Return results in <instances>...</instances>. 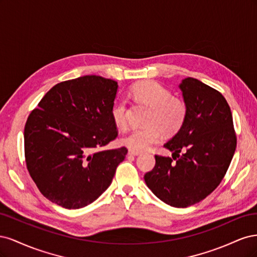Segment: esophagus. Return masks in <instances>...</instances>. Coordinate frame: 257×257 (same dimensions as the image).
<instances>
[{
    "label": "esophagus",
    "mask_w": 257,
    "mask_h": 257,
    "mask_svg": "<svg viewBox=\"0 0 257 257\" xmlns=\"http://www.w3.org/2000/svg\"><path fill=\"white\" fill-rule=\"evenodd\" d=\"M128 154L130 155H134V157H136V155H139V154H141V152H139V151H136V150H128Z\"/></svg>",
    "instance_id": "esophagus-1"
}]
</instances>
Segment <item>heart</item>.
Returning a JSON list of instances; mask_svg holds the SVG:
<instances>
[{
	"mask_svg": "<svg viewBox=\"0 0 257 257\" xmlns=\"http://www.w3.org/2000/svg\"><path fill=\"white\" fill-rule=\"evenodd\" d=\"M131 95L137 104L149 107V111L145 118V127L134 130L121 139L124 146L143 151L160 141L162 131L165 135H173L182 127L188 115V106L183 99L173 96L172 91L160 82H138L132 87ZM110 114L116 127H127L128 107L125 100L116 99L111 106Z\"/></svg>",
	"mask_w": 257,
	"mask_h": 257,
	"instance_id": "obj_1",
	"label": "heart"
}]
</instances>
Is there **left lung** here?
Listing matches in <instances>:
<instances>
[{"label": "left lung", "instance_id": "obj_1", "mask_svg": "<svg viewBox=\"0 0 257 257\" xmlns=\"http://www.w3.org/2000/svg\"><path fill=\"white\" fill-rule=\"evenodd\" d=\"M188 115L164 145L173 158L155 154L145 175L153 194L165 204L186 208L205 199L221 183L237 146L229 105L221 93L188 77L180 83Z\"/></svg>", "mask_w": 257, "mask_h": 257}]
</instances>
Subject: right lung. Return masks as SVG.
<instances>
[{
    "mask_svg": "<svg viewBox=\"0 0 257 257\" xmlns=\"http://www.w3.org/2000/svg\"><path fill=\"white\" fill-rule=\"evenodd\" d=\"M118 82L96 75L62 81L25 125V157L43 195L66 209L97 199L111 184L125 147L100 150L118 137L110 109Z\"/></svg>",
    "mask_w": 257,
    "mask_h": 257,
    "instance_id": "right-lung-1",
    "label": "right lung"
}]
</instances>
